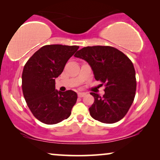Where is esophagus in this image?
I'll return each instance as SVG.
<instances>
[{"instance_id":"esophagus-1","label":"esophagus","mask_w":160,"mask_h":160,"mask_svg":"<svg viewBox=\"0 0 160 160\" xmlns=\"http://www.w3.org/2000/svg\"><path fill=\"white\" fill-rule=\"evenodd\" d=\"M86 95V93L85 92H78V96L79 98H82V97H84V96Z\"/></svg>"}]
</instances>
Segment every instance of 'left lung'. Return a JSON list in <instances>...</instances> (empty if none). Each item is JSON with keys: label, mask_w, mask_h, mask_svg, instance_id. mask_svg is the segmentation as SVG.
<instances>
[{"label": "left lung", "mask_w": 160, "mask_h": 160, "mask_svg": "<svg viewBox=\"0 0 160 160\" xmlns=\"http://www.w3.org/2000/svg\"><path fill=\"white\" fill-rule=\"evenodd\" d=\"M74 57L87 61L95 79L106 86L102 97L90 93L95 98L89 108L91 117L102 123L119 122L135 98L136 78L132 62L123 52L108 46L84 47Z\"/></svg>", "instance_id": "1"}]
</instances>
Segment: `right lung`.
Masks as SVG:
<instances>
[{
    "mask_svg": "<svg viewBox=\"0 0 160 160\" xmlns=\"http://www.w3.org/2000/svg\"><path fill=\"white\" fill-rule=\"evenodd\" d=\"M79 47L52 44L35 52L24 66L22 87L28 106L35 117L54 124L70 117L77 100L74 91L55 89V78Z\"/></svg>",
    "mask_w": 160,
    "mask_h": 160,
    "instance_id": "right-lung-1",
    "label": "right lung"
}]
</instances>
